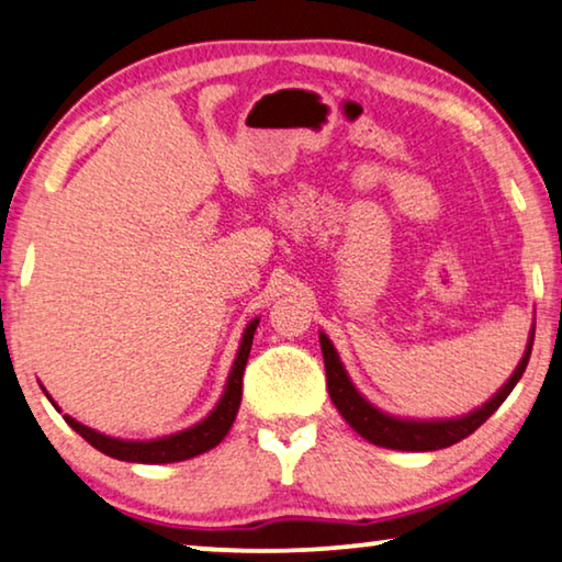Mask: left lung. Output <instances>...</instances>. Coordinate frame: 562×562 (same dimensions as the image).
<instances>
[{"instance_id":"8db88e82","label":"left lung","mask_w":562,"mask_h":562,"mask_svg":"<svg viewBox=\"0 0 562 562\" xmlns=\"http://www.w3.org/2000/svg\"><path fill=\"white\" fill-rule=\"evenodd\" d=\"M321 338V351H323V363H326V382H328V394L334 400V405L346 423L351 425L353 430L359 432L363 440L374 442L379 448H392V450H413V453H420V450H440L453 446V442L469 438L473 430L481 428L488 417H492L504 400L509 397V392L515 390L517 382L525 374L529 353H532V341H535V323L529 328V338L525 346V353L517 363V369L512 371V376L499 386V392L494 394L492 400H486L484 405L471 409L469 415L461 417H442V420H415V417H397L384 413L376 405L363 397L357 390V384L351 382L349 371H346L341 357H338L336 346L330 344V338L318 334Z\"/></svg>"}]
</instances>
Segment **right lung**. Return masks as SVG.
<instances>
[{
	"instance_id": "1",
	"label": "right lung",
	"mask_w": 562,
	"mask_h": 562,
	"mask_svg": "<svg viewBox=\"0 0 562 562\" xmlns=\"http://www.w3.org/2000/svg\"><path fill=\"white\" fill-rule=\"evenodd\" d=\"M257 326H259V318L247 323V328H244L241 341H239V351H236V359L232 363V371H228L226 386L224 392H221L216 407H213L203 420L191 425V428L170 432V436L149 438V440H126V438H114V436H106V432L93 430L89 425L74 420L70 415H63V420H66L83 440H89L93 448L101 450V453L120 458V461L178 463V461H186V458L201 456L205 450L216 448L218 442L226 438V432L232 430V425L236 420V413H239V405H241V376H244V367H247L251 338H255ZM45 397L53 402V407L58 409V413H63V409L55 405L50 394L45 392Z\"/></svg>"
}]
</instances>
